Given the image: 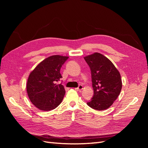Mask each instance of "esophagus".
<instances>
[{"label": "esophagus", "instance_id": "34e87169", "mask_svg": "<svg viewBox=\"0 0 148 148\" xmlns=\"http://www.w3.org/2000/svg\"><path fill=\"white\" fill-rule=\"evenodd\" d=\"M83 88V86H82V84H79V86H78V87L77 88H75V89H76V90H77V91H80L81 90H82Z\"/></svg>", "mask_w": 148, "mask_h": 148}]
</instances>
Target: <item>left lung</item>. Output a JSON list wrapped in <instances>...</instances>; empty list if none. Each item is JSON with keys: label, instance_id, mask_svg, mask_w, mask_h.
<instances>
[{"label": "left lung", "instance_id": "obj_1", "mask_svg": "<svg viewBox=\"0 0 148 148\" xmlns=\"http://www.w3.org/2000/svg\"><path fill=\"white\" fill-rule=\"evenodd\" d=\"M91 73L94 95L88 106L97 110L108 109L117 99L122 89L120 74L112 62L99 53L84 57Z\"/></svg>", "mask_w": 148, "mask_h": 148}]
</instances>
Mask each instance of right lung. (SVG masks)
I'll return each mask as SVG.
<instances>
[{
    "label": "right lung",
    "mask_w": 148,
    "mask_h": 148,
    "mask_svg": "<svg viewBox=\"0 0 148 148\" xmlns=\"http://www.w3.org/2000/svg\"><path fill=\"white\" fill-rule=\"evenodd\" d=\"M68 58L58 55L49 57L31 72L26 90L31 102L39 110L54 109L63 100L64 87L56 82L62 78L60 70Z\"/></svg>",
    "instance_id": "right-lung-1"
}]
</instances>
